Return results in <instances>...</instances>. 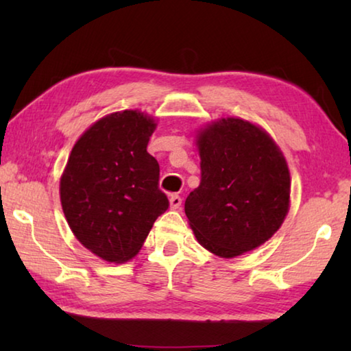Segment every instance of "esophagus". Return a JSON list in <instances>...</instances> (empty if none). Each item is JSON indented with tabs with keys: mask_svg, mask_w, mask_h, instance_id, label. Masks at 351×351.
Instances as JSON below:
<instances>
[{
	"mask_svg": "<svg viewBox=\"0 0 351 351\" xmlns=\"http://www.w3.org/2000/svg\"><path fill=\"white\" fill-rule=\"evenodd\" d=\"M170 207L171 209H180L181 204H182V198L180 197V195H170Z\"/></svg>",
	"mask_w": 351,
	"mask_h": 351,
	"instance_id": "34e87169",
	"label": "esophagus"
}]
</instances>
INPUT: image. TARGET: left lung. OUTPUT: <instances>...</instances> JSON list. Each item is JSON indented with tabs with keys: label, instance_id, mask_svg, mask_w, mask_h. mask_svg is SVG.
Segmentation results:
<instances>
[{
	"label": "left lung",
	"instance_id": "left-lung-1",
	"mask_svg": "<svg viewBox=\"0 0 351 351\" xmlns=\"http://www.w3.org/2000/svg\"><path fill=\"white\" fill-rule=\"evenodd\" d=\"M201 182L184 204L198 243L223 258L263 245L289 209L291 178L271 136L237 117L219 119L197 134Z\"/></svg>",
	"mask_w": 351,
	"mask_h": 351
}]
</instances>
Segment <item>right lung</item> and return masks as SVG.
<instances>
[{"label": "right lung", "mask_w": 351, "mask_h": 351, "mask_svg": "<svg viewBox=\"0 0 351 351\" xmlns=\"http://www.w3.org/2000/svg\"><path fill=\"white\" fill-rule=\"evenodd\" d=\"M156 123L138 110L112 112L83 133L60 180V201L83 246L110 263L133 258L169 199L147 152Z\"/></svg>", "instance_id": "add662e5"}]
</instances>
